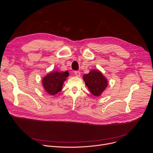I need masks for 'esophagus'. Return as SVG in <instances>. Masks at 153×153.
Masks as SVG:
<instances>
[{"label":"esophagus","mask_w":153,"mask_h":153,"mask_svg":"<svg viewBox=\"0 0 153 153\" xmlns=\"http://www.w3.org/2000/svg\"><path fill=\"white\" fill-rule=\"evenodd\" d=\"M74 74L77 77H80V73L79 71H75L74 72Z\"/></svg>","instance_id":"34e87169"}]
</instances>
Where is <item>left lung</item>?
Returning a JSON list of instances; mask_svg holds the SVG:
<instances>
[{
    "mask_svg": "<svg viewBox=\"0 0 153 153\" xmlns=\"http://www.w3.org/2000/svg\"><path fill=\"white\" fill-rule=\"evenodd\" d=\"M83 79L91 94L96 97L102 95L108 85L107 79L99 70H91L83 76Z\"/></svg>",
    "mask_w": 153,
    "mask_h": 153,
    "instance_id": "8db88e82",
    "label": "left lung"
}]
</instances>
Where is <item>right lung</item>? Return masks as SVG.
I'll return each mask as SVG.
<instances>
[{
    "label": "right lung",
    "instance_id": "add662e5",
    "mask_svg": "<svg viewBox=\"0 0 153 153\" xmlns=\"http://www.w3.org/2000/svg\"><path fill=\"white\" fill-rule=\"evenodd\" d=\"M69 76L68 72L51 71L42 79V85L46 93L54 96L62 90L63 82Z\"/></svg>",
    "mask_w": 153,
    "mask_h": 153
}]
</instances>
